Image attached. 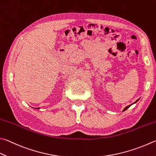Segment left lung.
<instances>
[{"mask_svg": "<svg viewBox=\"0 0 156 156\" xmlns=\"http://www.w3.org/2000/svg\"><path fill=\"white\" fill-rule=\"evenodd\" d=\"M138 100H139V99H138ZM138 100H137L136 101H135V102H134V104H135V103H136V102H137V101H138ZM132 105V104H131V105H129V106H126V107L125 108H124V109H123V111H125V110H127V108H129V107H130V106H131Z\"/></svg>", "mask_w": 156, "mask_h": 156, "instance_id": "left-lung-1", "label": "left lung"}]
</instances>
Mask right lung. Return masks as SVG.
<instances>
[{
  "mask_svg": "<svg viewBox=\"0 0 156 156\" xmlns=\"http://www.w3.org/2000/svg\"><path fill=\"white\" fill-rule=\"evenodd\" d=\"M38 109H39V108H38Z\"/></svg>",
  "mask_w": 156,
  "mask_h": 156,
  "instance_id": "add662e5",
  "label": "right lung"
}]
</instances>
